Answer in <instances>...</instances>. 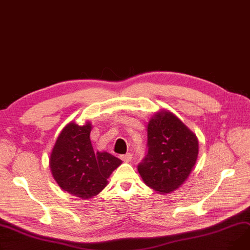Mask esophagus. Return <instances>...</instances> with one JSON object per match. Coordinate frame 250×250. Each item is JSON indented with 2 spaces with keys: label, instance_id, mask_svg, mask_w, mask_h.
<instances>
[{
  "label": "esophagus",
  "instance_id": "esophagus-1",
  "mask_svg": "<svg viewBox=\"0 0 250 250\" xmlns=\"http://www.w3.org/2000/svg\"><path fill=\"white\" fill-rule=\"evenodd\" d=\"M120 158H121L124 162H129V161H131V155H130V154L122 155Z\"/></svg>",
  "mask_w": 250,
  "mask_h": 250
}]
</instances>
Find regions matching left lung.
I'll list each match as a JSON object with an SVG mask.
<instances>
[{"label":"left lung","instance_id":"8db88e82","mask_svg":"<svg viewBox=\"0 0 250 250\" xmlns=\"http://www.w3.org/2000/svg\"><path fill=\"white\" fill-rule=\"evenodd\" d=\"M147 152L138 171L149 188L160 194L178 189L192 172L199 144L196 135L169 110L161 109L148 121Z\"/></svg>","mask_w":250,"mask_h":250}]
</instances>
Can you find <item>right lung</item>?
I'll list each match as a JSON object with an SVG mask.
<instances>
[{
	"label": "right lung",
	"instance_id": "right-lung-1",
	"mask_svg": "<svg viewBox=\"0 0 250 250\" xmlns=\"http://www.w3.org/2000/svg\"><path fill=\"white\" fill-rule=\"evenodd\" d=\"M90 122L66 125L49 159V167L59 187L81 199H90L107 185V179L123 163L106 152L94 153Z\"/></svg>",
	"mask_w": 250,
	"mask_h": 250
}]
</instances>
